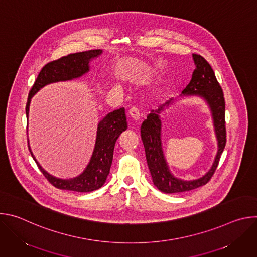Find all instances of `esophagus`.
<instances>
[{
  "label": "esophagus",
  "instance_id": "obj_1",
  "mask_svg": "<svg viewBox=\"0 0 257 257\" xmlns=\"http://www.w3.org/2000/svg\"><path fill=\"white\" fill-rule=\"evenodd\" d=\"M129 116L136 122V121H138L139 119H140V114H139V112H138V109L136 108V107H132V108H130L129 109Z\"/></svg>",
  "mask_w": 257,
  "mask_h": 257
}]
</instances>
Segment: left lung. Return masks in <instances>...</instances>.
I'll use <instances>...</instances> for the list:
<instances>
[{"mask_svg": "<svg viewBox=\"0 0 257 257\" xmlns=\"http://www.w3.org/2000/svg\"><path fill=\"white\" fill-rule=\"evenodd\" d=\"M192 57L196 68L189 84L182 91L180 97L198 96L207 103L217 140V153L211 168L202 177L194 180H183L175 177L170 171L164 155L161 121L162 112L173 104L175 100L170 99L156 111L153 109L148 118L142 122L140 133L153 182L155 186L164 193L186 192L205 185L215 172L226 146L225 98L222 87L218 84L214 72L207 61L200 55L193 54Z\"/></svg>", "mask_w": 257, "mask_h": 257, "instance_id": "1", "label": "left lung"}]
</instances>
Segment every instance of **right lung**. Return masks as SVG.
I'll use <instances>...</instances> for the list:
<instances>
[{
  "label": "right lung",
  "instance_id": "obj_1",
  "mask_svg": "<svg viewBox=\"0 0 257 257\" xmlns=\"http://www.w3.org/2000/svg\"><path fill=\"white\" fill-rule=\"evenodd\" d=\"M101 54V50H91L70 54L45 65L29 91L25 107L26 117L28 118L29 104L32 96L41 88L51 83L73 80L83 76L90 70V61L99 57ZM126 129L127 121L124 107L108 113L101 121H99L97 125L94 150L90 161L85 170L79 176L71 179H60L49 174L35 160L30 150L29 143L28 150L39 169L55 187L62 190L76 192H91L99 189L104 184L112 166L116 141L120 134Z\"/></svg>",
  "mask_w": 257,
  "mask_h": 257
}]
</instances>
